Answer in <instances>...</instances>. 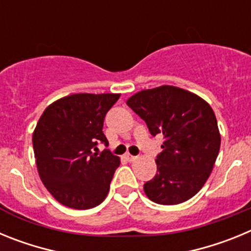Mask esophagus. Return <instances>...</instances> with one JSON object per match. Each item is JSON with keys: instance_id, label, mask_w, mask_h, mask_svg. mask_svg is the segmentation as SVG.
Masks as SVG:
<instances>
[{"instance_id": "esophagus-1", "label": "esophagus", "mask_w": 251, "mask_h": 251, "mask_svg": "<svg viewBox=\"0 0 251 251\" xmlns=\"http://www.w3.org/2000/svg\"><path fill=\"white\" fill-rule=\"evenodd\" d=\"M126 159H127V161H129V162H133V161H136L137 157L132 156V154H129V153H128V154H126Z\"/></svg>"}]
</instances>
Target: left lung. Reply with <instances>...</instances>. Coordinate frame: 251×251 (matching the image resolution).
<instances>
[{"instance_id": "left-lung-1", "label": "left lung", "mask_w": 251, "mask_h": 251, "mask_svg": "<svg viewBox=\"0 0 251 251\" xmlns=\"http://www.w3.org/2000/svg\"><path fill=\"white\" fill-rule=\"evenodd\" d=\"M152 136L165 142L157 156V174L143 190L153 202L177 205L200 191L214 168L221 145L215 113L199 95L162 85L136 93L127 100Z\"/></svg>"}]
</instances>
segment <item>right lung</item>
Instances as JSON below:
<instances>
[{
  "mask_svg": "<svg viewBox=\"0 0 251 251\" xmlns=\"http://www.w3.org/2000/svg\"><path fill=\"white\" fill-rule=\"evenodd\" d=\"M121 94L79 93L59 99L44 110L32 136L39 176L56 201L88 210L104 201L121 165L99 142L108 146L104 117Z\"/></svg>",
  "mask_w": 251,
  "mask_h": 251,
  "instance_id": "right-lung-1",
  "label": "right lung"
}]
</instances>
